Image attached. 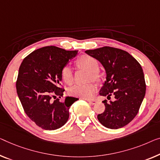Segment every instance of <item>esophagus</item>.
<instances>
[{
  "mask_svg": "<svg viewBox=\"0 0 160 160\" xmlns=\"http://www.w3.org/2000/svg\"><path fill=\"white\" fill-rule=\"evenodd\" d=\"M86 101L91 105H94L97 103L96 100H92V99H86Z\"/></svg>",
  "mask_w": 160,
  "mask_h": 160,
  "instance_id": "obj_1",
  "label": "esophagus"
}]
</instances>
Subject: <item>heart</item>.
<instances>
[{"instance_id":"b5f03b06","label":"heart","mask_w":160,"mask_h":160,"mask_svg":"<svg viewBox=\"0 0 160 160\" xmlns=\"http://www.w3.org/2000/svg\"><path fill=\"white\" fill-rule=\"evenodd\" d=\"M76 64L79 68L84 69L88 72H90V76L92 79L95 80H100L101 75L97 72L99 68V64L96 59L89 55H83L81 56L79 59H78V60L76 61ZM62 78L64 82L67 84L70 85L72 82L73 74L72 69L70 67H64L62 70ZM68 91L70 95H72V96L89 98L95 92V87L91 83L85 85L77 84L70 88Z\"/></svg>"}]
</instances>
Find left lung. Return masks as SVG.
Masks as SVG:
<instances>
[{"mask_svg":"<svg viewBox=\"0 0 160 160\" xmlns=\"http://www.w3.org/2000/svg\"><path fill=\"white\" fill-rule=\"evenodd\" d=\"M85 53L98 60L106 70V80L99 94L111 95L113 101H103V113L98 115L105 127L117 129L132 121L139 110L146 92L144 75L140 64L127 52L110 47H103Z\"/></svg>","mask_w":160,"mask_h":160,"instance_id":"left-lung-1","label":"left lung"}]
</instances>
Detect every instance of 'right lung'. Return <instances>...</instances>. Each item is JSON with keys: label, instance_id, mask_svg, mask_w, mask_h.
<instances>
[{"label": "right lung", "instance_id": "1", "mask_svg": "<svg viewBox=\"0 0 160 160\" xmlns=\"http://www.w3.org/2000/svg\"><path fill=\"white\" fill-rule=\"evenodd\" d=\"M78 51L54 46L44 47L25 57L18 70L16 91L23 110L31 120L45 130L62 127L69 118V109L78 98L67 96L65 101L52 97L63 96L59 87L62 70Z\"/></svg>", "mask_w": 160, "mask_h": 160}]
</instances>
